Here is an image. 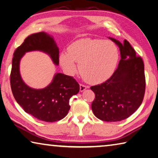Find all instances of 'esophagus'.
I'll list each match as a JSON object with an SVG mask.
<instances>
[{
	"mask_svg": "<svg viewBox=\"0 0 158 158\" xmlns=\"http://www.w3.org/2000/svg\"><path fill=\"white\" fill-rule=\"evenodd\" d=\"M87 88H88V87L86 86V85H82V84L80 85V91H81V92H84L85 89H87Z\"/></svg>",
	"mask_w": 158,
	"mask_h": 158,
	"instance_id": "1",
	"label": "esophagus"
}]
</instances>
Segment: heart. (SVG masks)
<instances>
[{"mask_svg":"<svg viewBox=\"0 0 158 158\" xmlns=\"http://www.w3.org/2000/svg\"><path fill=\"white\" fill-rule=\"evenodd\" d=\"M119 52L111 41L97 39H82L72 43L68 52L62 51L60 62L65 72L73 75L77 71V64L85 81L99 84L111 77L117 66Z\"/></svg>","mask_w":158,"mask_h":158,"instance_id":"heart-1","label":"heart"}]
</instances>
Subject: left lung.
Here are the masks:
<instances>
[{
	"mask_svg": "<svg viewBox=\"0 0 158 158\" xmlns=\"http://www.w3.org/2000/svg\"><path fill=\"white\" fill-rule=\"evenodd\" d=\"M119 48L121 60L112 76L103 83L91 87L95 94L92 104L99 119L115 122L126 119L142 103L145 93L144 65L127 40L121 44L109 37Z\"/></svg>",
	"mask_w": 158,
	"mask_h": 158,
	"instance_id": "8db88e82",
	"label": "left lung"
}]
</instances>
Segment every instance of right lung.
Listing matches in <instances>:
<instances>
[{
    "instance_id": "1",
    "label": "right lung",
    "mask_w": 158,
    "mask_h": 158,
    "mask_svg": "<svg viewBox=\"0 0 158 158\" xmlns=\"http://www.w3.org/2000/svg\"><path fill=\"white\" fill-rule=\"evenodd\" d=\"M34 51L46 52L55 65L59 64V48L52 36L44 32L28 36L14 52L10 74L13 96L25 112L37 119L60 121L67 115L69 99L79 92L80 85L73 77L57 73L45 88L36 89L27 86L21 78L19 64L26 52Z\"/></svg>"
}]
</instances>
